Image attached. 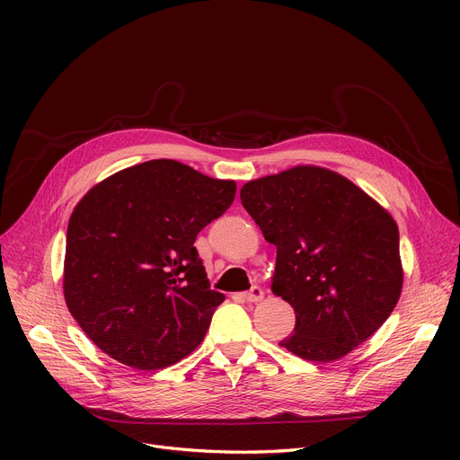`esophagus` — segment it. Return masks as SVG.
Wrapping results in <instances>:
<instances>
[{
	"instance_id": "1",
	"label": "esophagus",
	"mask_w": 460,
	"mask_h": 460,
	"mask_svg": "<svg viewBox=\"0 0 460 460\" xmlns=\"http://www.w3.org/2000/svg\"><path fill=\"white\" fill-rule=\"evenodd\" d=\"M244 296V300L246 302H250V304H257V302H261L262 298H264V291H262V288L261 287H252V291L250 293H244L243 295Z\"/></svg>"
}]
</instances>
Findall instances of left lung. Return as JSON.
I'll return each instance as SVG.
<instances>
[{
  "mask_svg": "<svg viewBox=\"0 0 460 460\" xmlns=\"http://www.w3.org/2000/svg\"><path fill=\"white\" fill-rule=\"evenodd\" d=\"M240 201L278 250L272 293L296 313L283 349L326 364L392 315L404 276L399 229L359 186L326 167L295 165L246 182Z\"/></svg>",
  "mask_w": 460,
  "mask_h": 460,
  "instance_id": "obj_1",
  "label": "left lung"
}]
</instances>
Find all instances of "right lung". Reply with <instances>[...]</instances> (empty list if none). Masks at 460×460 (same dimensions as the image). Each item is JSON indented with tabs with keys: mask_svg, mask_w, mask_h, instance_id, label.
I'll return each instance as SVG.
<instances>
[{
	"mask_svg": "<svg viewBox=\"0 0 460 460\" xmlns=\"http://www.w3.org/2000/svg\"><path fill=\"white\" fill-rule=\"evenodd\" d=\"M234 181L149 160L94 184L70 214L63 295L89 340L128 367L156 371L198 349L214 309L198 233L233 203Z\"/></svg>",
	"mask_w": 460,
	"mask_h": 460,
	"instance_id": "right-lung-1",
	"label": "right lung"
}]
</instances>
